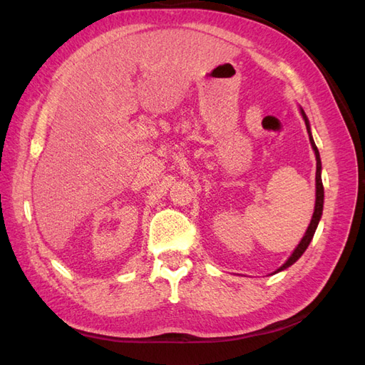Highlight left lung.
Here are the masks:
<instances>
[{
  "mask_svg": "<svg viewBox=\"0 0 365 365\" xmlns=\"http://www.w3.org/2000/svg\"><path fill=\"white\" fill-rule=\"evenodd\" d=\"M300 114H302V117H303V120H304V123H306V129H307V134H309V141H311V146H312V149H314V152H315V158H317V173H315V189H317V192H315V207H314V215H312V219H311V224H309V227H307V230H306V233H304L303 239L300 240V244H298L297 248L292 251L289 259L286 260V262L282 264V267H280L277 271H274L272 274H277V272H280V271H283V269H286V268H289L291 264H294L298 259H300V257L303 256V252L306 251V248L309 247V244H311V240H312V237H314V235H315V230H317V227H318L319 219H322V215H323L324 189H323V181H322V158H319V152H318V149H317V146H315V141H314L312 132H311V125H309V118H307V115L304 114L303 108H300ZM272 274H271V275H272Z\"/></svg>",
  "mask_w": 365,
  "mask_h": 365,
  "instance_id": "1",
  "label": "left lung"
}]
</instances>
